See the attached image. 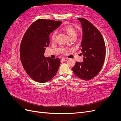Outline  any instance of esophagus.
<instances>
[{
  "instance_id": "1",
  "label": "esophagus",
  "mask_w": 121,
  "mask_h": 121,
  "mask_svg": "<svg viewBox=\"0 0 121 121\" xmlns=\"http://www.w3.org/2000/svg\"><path fill=\"white\" fill-rule=\"evenodd\" d=\"M61 60H63V61H67V60H68V58H66V57H64L62 58Z\"/></svg>"
}]
</instances>
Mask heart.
<instances>
[{"mask_svg": "<svg viewBox=\"0 0 121 121\" xmlns=\"http://www.w3.org/2000/svg\"><path fill=\"white\" fill-rule=\"evenodd\" d=\"M63 30L69 36V37L72 38L73 37H76L77 35V31L76 29L74 26L72 25H65L63 27ZM56 32L54 31L52 33V35H51V38L52 41H54L56 40Z\"/></svg>", "mask_w": 121, "mask_h": 121, "instance_id": "1", "label": "heart"}]
</instances>
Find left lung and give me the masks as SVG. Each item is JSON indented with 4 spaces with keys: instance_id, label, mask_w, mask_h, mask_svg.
<instances>
[{
    "instance_id": "obj_1",
    "label": "left lung",
    "mask_w": 121,
    "mask_h": 121,
    "mask_svg": "<svg viewBox=\"0 0 121 121\" xmlns=\"http://www.w3.org/2000/svg\"><path fill=\"white\" fill-rule=\"evenodd\" d=\"M83 27L81 52L83 61H77L72 68L74 74L83 80H90L96 76L104 65L105 57V45L98 29L84 18H79Z\"/></svg>"
}]
</instances>
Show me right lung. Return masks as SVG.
<instances>
[{
	"label": "right lung",
	"mask_w": 121,
	"mask_h": 121,
	"mask_svg": "<svg viewBox=\"0 0 121 121\" xmlns=\"http://www.w3.org/2000/svg\"><path fill=\"white\" fill-rule=\"evenodd\" d=\"M62 23L60 21L38 19L28 28L21 43V63L28 75L39 83L49 81L56 75L60 64V58L44 56L49 45V34Z\"/></svg>",
	"instance_id": "add662e5"
}]
</instances>
